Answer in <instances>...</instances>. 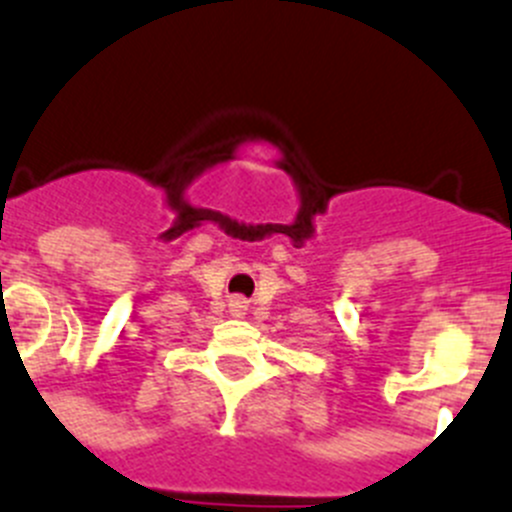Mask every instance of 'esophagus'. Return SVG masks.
Segmentation results:
<instances>
[{"label":"esophagus","mask_w":512,"mask_h":512,"mask_svg":"<svg viewBox=\"0 0 512 512\" xmlns=\"http://www.w3.org/2000/svg\"><path fill=\"white\" fill-rule=\"evenodd\" d=\"M234 310H237V313H240V310H245V305H242V300H234Z\"/></svg>","instance_id":"obj_1"}]
</instances>
